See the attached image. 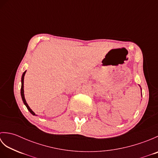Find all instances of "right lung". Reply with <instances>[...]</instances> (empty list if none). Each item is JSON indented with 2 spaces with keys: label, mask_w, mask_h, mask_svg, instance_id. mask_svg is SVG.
<instances>
[{
  "label": "right lung",
  "mask_w": 158,
  "mask_h": 158,
  "mask_svg": "<svg viewBox=\"0 0 158 158\" xmlns=\"http://www.w3.org/2000/svg\"><path fill=\"white\" fill-rule=\"evenodd\" d=\"M26 71H24V73H23L22 77V87H21V96H22V100H23V103H24V105H26V106L27 107V109H28V110H29V111L31 112V113L33 115H35V113L32 111V110H31V109L30 108L29 106L28 105V104H27V102H26V100H25L24 94H23V79H24V75H25V73H26Z\"/></svg>",
  "instance_id": "1"
}]
</instances>
